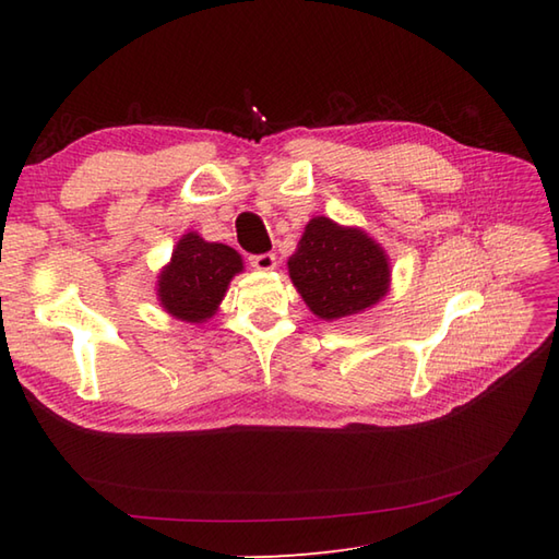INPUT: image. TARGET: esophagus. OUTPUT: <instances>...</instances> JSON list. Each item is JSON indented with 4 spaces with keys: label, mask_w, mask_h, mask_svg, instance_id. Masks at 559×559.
<instances>
[{
    "label": "esophagus",
    "mask_w": 559,
    "mask_h": 559,
    "mask_svg": "<svg viewBox=\"0 0 559 559\" xmlns=\"http://www.w3.org/2000/svg\"><path fill=\"white\" fill-rule=\"evenodd\" d=\"M249 264H252L257 271H271V269H276V254L273 252L254 254V257H249Z\"/></svg>",
    "instance_id": "obj_1"
}]
</instances>
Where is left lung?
<instances>
[{"label":"left lung","instance_id":"left-lung-1","mask_svg":"<svg viewBox=\"0 0 559 559\" xmlns=\"http://www.w3.org/2000/svg\"><path fill=\"white\" fill-rule=\"evenodd\" d=\"M288 269L307 307L322 319L358 314L389 288L384 249L362 230L324 216L307 223Z\"/></svg>","mask_w":559,"mask_h":559}]
</instances>
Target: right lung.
<instances>
[{
    "instance_id": "1",
    "label": "right lung",
    "mask_w": 559,
    "mask_h": 559,
    "mask_svg": "<svg viewBox=\"0 0 559 559\" xmlns=\"http://www.w3.org/2000/svg\"><path fill=\"white\" fill-rule=\"evenodd\" d=\"M240 271L242 259L233 247L206 242L197 233H187L160 273L158 298L173 317L204 322L216 312L230 278Z\"/></svg>"
}]
</instances>
